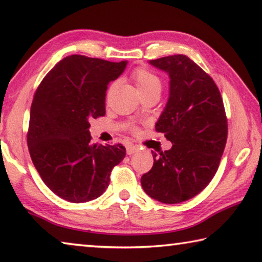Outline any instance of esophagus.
<instances>
[{
    "label": "esophagus",
    "instance_id": "esophagus-1",
    "mask_svg": "<svg viewBox=\"0 0 262 262\" xmlns=\"http://www.w3.org/2000/svg\"><path fill=\"white\" fill-rule=\"evenodd\" d=\"M137 150H139V148L136 147V145H134V144H127L126 145V151H127V154L128 155H133V154H135Z\"/></svg>",
    "mask_w": 262,
    "mask_h": 262
}]
</instances>
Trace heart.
<instances>
[{"label":"heart","mask_w":262,"mask_h":262,"mask_svg":"<svg viewBox=\"0 0 262 262\" xmlns=\"http://www.w3.org/2000/svg\"><path fill=\"white\" fill-rule=\"evenodd\" d=\"M132 79L139 94L150 90L161 91L162 89V82L159 77L145 68H137L134 70L132 74Z\"/></svg>","instance_id":"heart-1"}]
</instances>
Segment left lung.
I'll list each match as a JSON object with an SVG mask.
<instances>
[{"instance_id":"1","label":"left lung","mask_w":262,"mask_h":262,"mask_svg":"<svg viewBox=\"0 0 262 262\" xmlns=\"http://www.w3.org/2000/svg\"><path fill=\"white\" fill-rule=\"evenodd\" d=\"M170 77V94L156 123L172 148L152 151L154 165L141 185L162 203L187 201L205 189L219 168L228 137V120L212 78L188 56L150 60Z\"/></svg>"}]
</instances>
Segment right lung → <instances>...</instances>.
Listing matches in <instances>:
<instances>
[{
    "instance_id": "obj_1",
    "label": "right lung",
    "mask_w": 262,
    "mask_h": 262,
    "mask_svg": "<svg viewBox=\"0 0 262 262\" xmlns=\"http://www.w3.org/2000/svg\"><path fill=\"white\" fill-rule=\"evenodd\" d=\"M127 61L70 55L48 73L35 91L28 147L46 186L69 202L95 200L110 184L112 168L126 156L122 144L92 143L91 119L105 115L110 82Z\"/></svg>"
}]
</instances>
